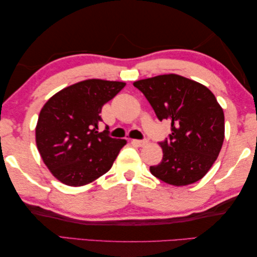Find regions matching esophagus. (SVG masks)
Here are the masks:
<instances>
[{
	"label": "esophagus",
	"mask_w": 257,
	"mask_h": 257,
	"mask_svg": "<svg viewBox=\"0 0 257 257\" xmlns=\"http://www.w3.org/2000/svg\"><path fill=\"white\" fill-rule=\"evenodd\" d=\"M132 144L138 146V147H144L148 144V141L147 140H132Z\"/></svg>",
	"instance_id": "esophagus-1"
}]
</instances>
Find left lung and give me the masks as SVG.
<instances>
[{
	"mask_svg": "<svg viewBox=\"0 0 257 257\" xmlns=\"http://www.w3.org/2000/svg\"><path fill=\"white\" fill-rule=\"evenodd\" d=\"M145 94L159 120L171 123L170 140L159 142L163 159L150 166L157 179L175 187L203 179L224 141V112L211 90L176 74L133 83Z\"/></svg>",
	"mask_w": 257,
	"mask_h": 257,
	"instance_id": "8db88e82",
	"label": "left lung"
}]
</instances>
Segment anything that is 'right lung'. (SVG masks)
Here are the masks:
<instances>
[{
    "mask_svg": "<svg viewBox=\"0 0 257 257\" xmlns=\"http://www.w3.org/2000/svg\"><path fill=\"white\" fill-rule=\"evenodd\" d=\"M124 82L85 79L52 95L41 109L35 128L36 146L46 167L60 182L81 187L110 170L124 139L99 132L104 103Z\"/></svg>",
    "mask_w": 257,
    "mask_h": 257,
    "instance_id": "right-lung-1",
    "label": "right lung"
}]
</instances>
